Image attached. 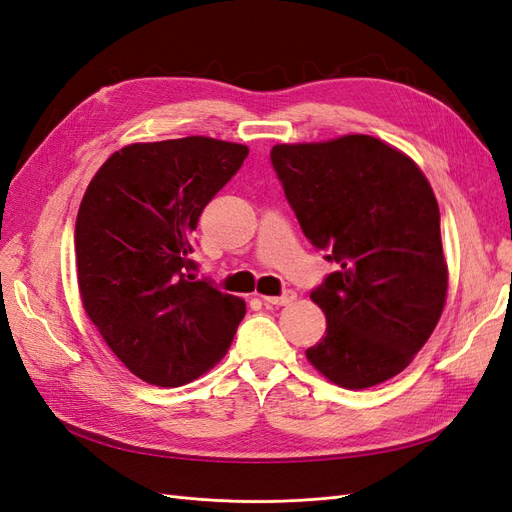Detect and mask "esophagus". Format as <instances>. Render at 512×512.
I'll list each match as a JSON object with an SVG mask.
<instances>
[{
	"instance_id": "34e87169",
	"label": "esophagus",
	"mask_w": 512,
	"mask_h": 512,
	"mask_svg": "<svg viewBox=\"0 0 512 512\" xmlns=\"http://www.w3.org/2000/svg\"><path fill=\"white\" fill-rule=\"evenodd\" d=\"M294 299H297V292L294 290H284V294H280V297H267V294H262V301H265L267 305H275V307L290 305Z\"/></svg>"
}]
</instances>
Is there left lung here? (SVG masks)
<instances>
[{
  "label": "left lung",
  "mask_w": 512,
  "mask_h": 512,
  "mask_svg": "<svg viewBox=\"0 0 512 512\" xmlns=\"http://www.w3.org/2000/svg\"><path fill=\"white\" fill-rule=\"evenodd\" d=\"M271 164L303 235L339 271L312 290L327 335L305 350L344 389L404 371L442 316L448 269L423 170L374 136L275 145Z\"/></svg>",
  "instance_id": "obj_1"
}]
</instances>
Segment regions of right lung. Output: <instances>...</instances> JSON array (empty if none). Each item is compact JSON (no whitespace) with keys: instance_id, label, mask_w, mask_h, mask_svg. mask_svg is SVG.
Wrapping results in <instances>:
<instances>
[{"instance_id":"right-lung-1","label":"right lung","mask_w":512,"mask_h":512,"mask_svg":"<svg viewBox=\"0 0 512 512\" xmlns=\"http://www.w3.org/2000/svg\"><path fill=\"white\" fill-rule=\"evenodd\" d=\"M209 136L134 143L89 181L76 215V280L89 320L134 376L181 386L230 348L245 301L194 282L192 232L247 158Z\"/></svg>"}]
</instances>
